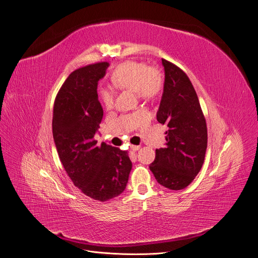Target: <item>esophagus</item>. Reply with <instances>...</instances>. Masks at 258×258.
<instances>
[{"mask_svg":"<svg viewBox=\"0 0 258 258\" xmlns=\"http://www.w3.org/2000/svg\"><path fill=\"white\" fill-rule=\"evenodd\" d=\"M140 148H141V147H140L139 145H132V146H131V149H132L133 151H138Z\"/></svg>","mask_w":258,"mask_h":258,"instance_id":"obj_1","label":"esophagus"}]
</instances>
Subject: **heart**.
Instances as JSON below:
<instances>
[{
    "label": "heart",
    "instance_id": "1",
    "mask_svg": "<svg viewBox=\"0 0 258 258\" xmlns=\"http://www.w3.org/2000/svg\"><path fill=\"white\" fill-rule=\"evenodd\" d=\"M111 82L115 88L133 90L144 100L155 98L162 87L161 75L155 68L135 60L124 61L117 67L111 74ZM100 98L107 109L113 108L114 96L110 89L102 88Z\"/></svg>",
    "mask_w": 258,
    "mask_h": 258
}]
</instances>
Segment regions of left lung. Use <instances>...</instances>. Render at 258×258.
Segmentation results:
<instances>
[{"mask_svg":"<svg viewBox=\"0 0 258 258\" xmlns=\"http://www.w3.org/2000/svg\"><path fill=\"white\" fill-rule=\"evenodd\" d=\"M161 62L165 83L156 118L168 126L167 143L155 150L149 169L160 185L180 190L194 181L203 167L207 124L189 78L174 63L166 59Z\"/></svg>","mask_w":258,"mask_h":258,"instance_id":"8db88e82","label":"left lung"}]
</instances>
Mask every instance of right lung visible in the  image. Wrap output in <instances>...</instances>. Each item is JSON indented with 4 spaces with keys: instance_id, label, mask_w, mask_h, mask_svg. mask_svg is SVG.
I'll return each mask as SVG.
<instances>
[{
    "instance_id": "obj_1",
    "label": "right lung",
    "mask_w": 258,
    "mask_h": 258,
    "mask_svg": "<svg viewBox=\"0 0 258 258\" xmlns=\"http://www.w3.org/2000/svg\"><path fill=\"white\" fill-rule=\"evenodd\" d=\"M109 63L98 62L70 74L54 102L52 134L62 166L74 185L87 197L106 202L121 195L132 161L126 151L93 137L103 119L98 84Z\"/></svg>"
}]
</instances>
